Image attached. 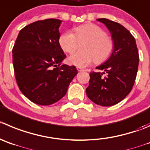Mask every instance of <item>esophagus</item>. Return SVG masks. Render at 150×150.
Here are the masks:
<instances>
[{
    "instance_id": "1",
    "label": "esophagus",
    "mask_w": 150,
    "mask_h": 150,
    "mask_svg": "<svg viewBox=\"0 0 150 150\" xmlns=\"http://www.w3.org/2000/svg\"><path fill=\"white\" fill-rule=\"evenodd\" d=\"M77 69H78V72H83V71H84V69L82 68H80V67H77Z\"/></svg>"
}]
</instances>
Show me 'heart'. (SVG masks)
<instances>
[{"label": "heart", "mask_w": 150, "mask_h": 150, "mask_svg": "<svg viewBox=\"0 0 150 150\" xmlns=\"http://www.w3.org/2000/svg\"><path fill=\"white\" fill-rule=\"evenodd\" d=\"M78 41L86 40L83 52H76L68 58L69 64L78 67H85L95 60L99 64L107 60L113 50V43L104 30L98 25L86 23L77 26L72 31H66L58 38L61 50L66 53H72Z\"/></svg>", "instance_id": "1"}]
</instances>
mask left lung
<instances>
[{
	"mask_svg": "<svg viewBox=\"0 0 150 150\" xmlns=\"http://www.w3.org/2000/svg\"><path fill=\"white\" fill-rule=\"evenodd\" d=\"M111 34L113 50L109 59L96 67L103 72H90L88 98L98 105L110 107L121 101L133 86L139 55L135 39L124 26L106 18H99ZM106 72L107 76L102 75Z\"/></svg>",
	"mask_w": 150,
	"mask_h": 150,
	"instance_id": "obj_1",
	"label": "left lung"
}]
</instances>
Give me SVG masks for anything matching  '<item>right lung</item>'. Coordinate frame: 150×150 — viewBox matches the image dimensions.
Instances as JSON below:
<instances>
[{
  "mask_svg": "<svg viewBox=\"0 0 150 150\" xmlns=\"http://www.w3.org/2000/svg\"><path fill=\"white\" fill-rule=\"evenodd\" d=\"M62 21L46 19L23 27L12 49V61L19 89L38 105L52 104L66 95L78 74L75 66L63 64L66 58L60 47Z\"/></svg>",
  "mask_w": 150,
  "mask_h": 150,
  "instance_id": "add662e5",
  "label": "right lung"
}]
</instances>
